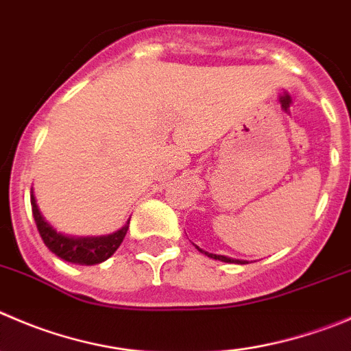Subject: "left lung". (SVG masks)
Listing matches in <instances>:
<instances>
[{"label": "left lung", "mask_w": 351, "mask_h": 351, "mask_svg": "<svg viewBox=\"0 0 351 351\" xmlns=\"http://www.w3.org/2000/svg\"><path fill=\"white\" fill-rule=\"evenodd\" d=\"M196 248H198V246H196ZM199 250V248H198ZM199 252L202 253H205V255H208L210 258H215V260H220V262H228V263H245V262H241V260H234V258H229V256H223V255H215V253H206V252H203V250H199Z\"/></svg>", "instance_id": "8db88e82"}]
</instances>
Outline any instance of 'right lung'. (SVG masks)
Listing matches in <instances>:
<instances>
[{"label": "right lung", "instance_id": "obj_1", "mask_svg": "<svg viewBox=\"0 0 351 351\" xmlns=\"http://www.w3.org/2000/svg\"><path fill=\"white\" fill-rule=\"evenodd\" d=\"M31 205L36 226H38V231L45 245L48 246L49 252H53L56 256L65 260V262L81 263V265H95V263L105 262L106 258H110L117 252L120 243L123 241V238L128 234L129 222L122 229L113 232V234L99 236V238H70V236H63L62 232H56L46 222L43 213L39 212L32 189Z\"/></svg>", "mask_w": 351, "mask_h": 351}]
</instances>
